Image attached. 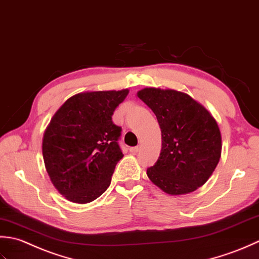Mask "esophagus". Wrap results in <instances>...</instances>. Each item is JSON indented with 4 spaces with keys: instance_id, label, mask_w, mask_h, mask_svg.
Instances as JSON below:
<instances>
[{
    "instance_id": "obj_1",
    "label": "esophagus",
    "mask_w": 259,
    "mask_h": 259,
    "mask_svg": "<svg viewBox=\"0 0 259 259\" xmlns=\"http://www.w3.org/2000/svg\"><path fill=\"white\" fill-rule=\"evenodd\" d=\"M139 151H140V146H134V147H131V149H130V152L132 153V154H136V153Z\"/></svg>"
}]
</instances>
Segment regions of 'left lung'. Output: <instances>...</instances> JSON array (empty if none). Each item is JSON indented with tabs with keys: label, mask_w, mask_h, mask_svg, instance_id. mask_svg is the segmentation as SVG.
Instances as JSON below:
<instances>
[{
	"label": "left lung",
	"mask_w": 259,
	"mask_h": 259,
	"mask_svg": "<svg viewBox=\"0 0 259 259\" xmlns=\"http://www.w3.org/2000/svg\"><path fill=\"white\" fill-rule=\"evenodd\" d=\"M137 97L155 114L162 134L159 160L147 168L153 184L171 196L196 191L209 180L221 156L217 120L190 95L146 87Z\"/></svg>",
	"instance_id": "8db88e82"
}]
</instances>
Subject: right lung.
<instances>
[{"instance_id":"right-lung-1","label":"right lung","mask_w":259,"mask_h":259,"mask_svg":"<svg viewBox=\"0 0 259 259\" xmlns=\"http://www.w3.org/2000/svg\"><path fill=\"white\" fill-rule=\"evenodd\" d=\"M122 91L73 95L52 116L42 139V155L51 183L73 203H88L109 187L124 156L117 140L120 127L112 116L128 95Z\"/></svg>"}]
</instances>
